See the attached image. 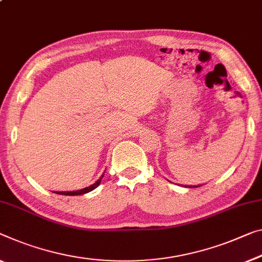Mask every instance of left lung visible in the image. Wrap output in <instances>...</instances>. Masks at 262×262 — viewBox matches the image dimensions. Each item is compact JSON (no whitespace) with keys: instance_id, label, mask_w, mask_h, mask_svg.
<instances>
[{"instance_id":"obj_1","label":"left lung","mask_w":262,"mask_h":262,"mask_svg":"<svg viewBox=\"0 0 262 262\" xmlns=\"http://www.w3.org/2000/svg\"><path fill=\"white\" fill-rule=\"evenodd\" d=\"M185 187H190V188H192V187H199V186H194V185H193V186H187V185H186V186H185Z\"/></svg>"}]
</instances>
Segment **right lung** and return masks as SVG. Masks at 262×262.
<instances>
[{
    "label": "right lung",
    "mask_w": 262,
    "mask_h": 262,
    "mask_svg": "<svg viewBox=\"0 0 262 262\" xmlns=\"http://www.w3.org/2000/svg\"><path fill=\"white\" fill-rule=\"evenodd\" d=\"M103 177H104V173H103L102 176L99 177V179L97 180V182L94 183L92 185H90V186L82 188V190L69 191V192H54V193H57V194H62V195H79V194H84V193H88V192H90V191H92V190H95L96 187H98V185L100 184V182H102Z\"/></svg>",
    "instance_id": "obj_1"
}]
</instances>
